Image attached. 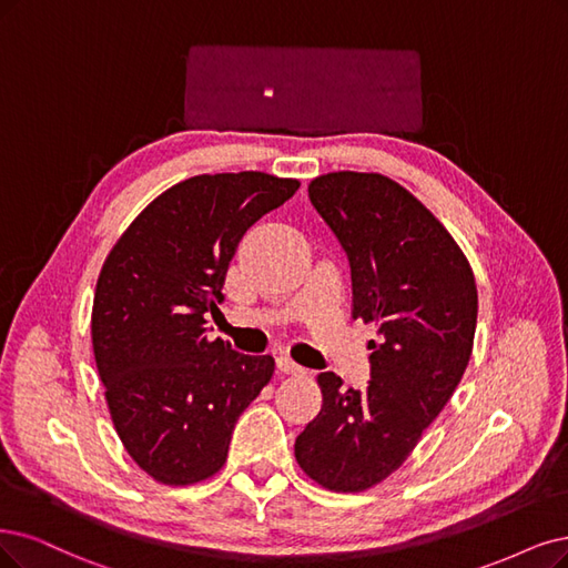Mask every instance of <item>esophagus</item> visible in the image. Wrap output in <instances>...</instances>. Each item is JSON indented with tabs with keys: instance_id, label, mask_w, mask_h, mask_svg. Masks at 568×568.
<instances>
[{
	"instance_id": "obj_1",
	"label": "esophagus",
	"mask_w": 568,
	"mask_h": 568,
	"mask_svg": "<svg viewBox=\"0 0 568 568\" xmlns=\"http://www.w3.org/2000/svg\"><path fill=\"white\" fill-rule=\"evenodd\" d=\"M276 365H278V372H281V374H295V376H297V374H304V367L297 365L292 358H287V355H278Z\"/></svg>"
}]
</instances>
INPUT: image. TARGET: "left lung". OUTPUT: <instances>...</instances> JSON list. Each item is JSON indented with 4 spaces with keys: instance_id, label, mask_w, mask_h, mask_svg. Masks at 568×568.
<instances>
[{
    "instance_id": "obj_1",
    "label": "left lung",
    "mask_w": 568,
    "mask_h": 568,
    "mask_svg": "<svg viewBox=\"0 0 568 568\" xmlns=\"http://www.w3.org/2000/svg\"><path fill=\"white\" fill-rule=\"evenodd\" d=\"M308 199L351 262L353 321L372 323L365 388L321 372L323 405L295 439L323 489L358 494L403 468L445 409L473 355L477 285L464 250L430 210L382 173L313 178Z\"/></svg>"
}]
</instances>
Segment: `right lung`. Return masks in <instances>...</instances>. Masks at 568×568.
Here are the masks:
<instances>
[{
	"label": "right lung",
	"mask_w": 568,
	"mask_h": 568,
	"mask_svg": "<svg viewBox=\"0 0 568 568\" xmlns=\"http://www.w3.org/2000/svg\"><path fill=\"white\" fill-rule=\"evenodd\" d=\"M300 189L260 171L194 175L165 189L104 260L91 313L95 367L123 449L165 487L226 464L239 416L271 382V355L207 339L245 231Z\"/></svg>",
	"instance_id": "obj_1"
}]
</instances>
